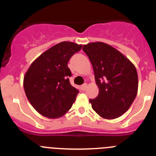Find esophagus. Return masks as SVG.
I'll return each mask as SVG.
<instances>
[{"label":"esophagus","instance_id":"34e87169","mask_svg":"<svg viewBox=\"0 0 156 156\" xmlns=\"http://www.w3.org/2000/svg\"><path fill=\"white\" fill-rule=\"evenodd\" d=\"M87 84H84L81 86V89L82 90H85V89L87 88Z\"/></svg>","mask_w":156,"mask_h":156}]
</instances>
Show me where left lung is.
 I'll return each instance as SVG.
<instances>
[{
  "label": "left lung",
  "instance_id": "obj_1",
  "mask_svg": "<svg viewBox=\"0 0 156 156\" xmlns=\"http://www.w3.org/2000/svg\"><path fill=\"white\" fill-rule=\"evenodd\" d=\"M92 64L99 94L90 99L93 109L106 119H115L127 111L138 90L134 65L121 52L103 42L83 46Z\"/></svg>",
  "mask_w": 156,
  "mask_h": 156
}]
</instances>
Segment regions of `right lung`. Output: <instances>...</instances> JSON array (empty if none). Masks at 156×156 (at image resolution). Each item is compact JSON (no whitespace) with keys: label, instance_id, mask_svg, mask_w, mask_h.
I'll return each instance as SVG.
<instances>
[{"label":"right lung","instance_id":"obj_1","mask_svg":"<svg viewBox=\"0 0 156 156\" xmlns=\"http://www.w3.org/2000/svg\"><path fill=\"white\" fill-rule=\"evenodd\" d=\"M82 45L63 41L54 45L31 63L23 80L25 93L34 109L49 119L62 117L72 107L79 91L69 77L70 58Z\"/></svg>","mask_w":156,"mask_h":156}]
</instances>
